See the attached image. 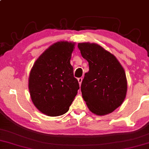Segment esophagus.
I'll return each mask as SVG.
<instances>
[{"label": "esophagus", "instance_id": "34e87169", "mask_svg": "<svg viewBox=\"0 0 149 149\" xmlns=\"http://www.w3.org/2000/svg\"><path fill=\"white\" fill-rule=\"evenodd\" d=\"M77 80H78L79 84V86H80L81 84V81H82V78H81V77H79V78L77 79Z\"/></svg>", "mask_w": 149, "mask_h": 149}]
</instances>
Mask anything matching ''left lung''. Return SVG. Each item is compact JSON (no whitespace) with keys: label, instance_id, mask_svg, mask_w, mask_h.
Returning a JSON list of instances; mask_svg holds the SVG:
<instances>
[{"label":"left lung","instance_id":"obj_1","mask_svg":"<svg viewBox=\"0 0 149 149\" xmlns=\"http://www.w3.org/2000/svg\"><path fill=\"white\" fill-rule=\"evenodd\" d=\"M77 47L89 64L81 85L86 105L96 115L112 112L126 97L127 80L124 68L114 55L96 43H79Z\"/></svg>","mask_w":149,"mask_h":149}]
</instances>
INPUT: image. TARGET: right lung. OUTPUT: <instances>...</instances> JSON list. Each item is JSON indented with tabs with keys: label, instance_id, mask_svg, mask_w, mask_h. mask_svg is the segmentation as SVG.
Instances as JSON below:
<instances>
[{
	"label": "right lung",
	"instance_id": "add662e5",
	"mask_svg": "<svg viewBox=\"0 0 149 149\" xmlns=\"http://www.w3.org/2000/svg\"><path fill=\"white\" fill-rule=\"evenodd\" d=\"M75 43L59 41L35 62L29 77V90L35 107L43 114L58 116L69 110L79 89L70 64Z\"/></svg>",
	"mask_w": 149,
	"mask_h": 149
}]
</instances>
